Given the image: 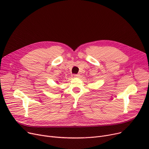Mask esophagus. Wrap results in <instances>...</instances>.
<instances>
[{
    "mask_svg": "<svg viewBox=\"0 0 149 149\" xmlns=\"http://www.w3.org/2000/svg\"><path fill=\"white\" fill-rule=\"evenodd\" d=\"M77 77H79V74H73L72 75V78H77Z\"/></svg>",
    "mask_w": 149,
    "mask_h": 149,
    "instance_id": "obj_1",
    "label": "esophagus"
}]
</instances>
